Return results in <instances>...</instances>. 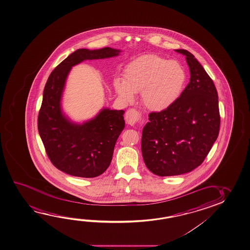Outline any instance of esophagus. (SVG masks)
<instances>
[{
  "label": "esophagus",
  "mask_w": 250,
  "mask_h": 250,
  "mask_svg": "<svg viewBox=\"0 0 250 250\" xmlns=\"http://www.w3.org/2000/svg\"><path fill=\"white\" fill-rule=\"evenodd\" d=\"M139 118V113L135 109H130L126 112L125 114V120L126 123L130 125H134L135 124L138 122Z\"/></svg>",
  "instance_id": "34e87169"
}]
</instances>
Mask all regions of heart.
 <instances>
[{"label": "heart", "mask_w": 250, "mask_h": 250, "mask_svg": "<svg viewBox=\"0 0 250 250\" xmlns=\"http://www.w3.org/2000/svg\"><path fill=\"white\" fill-rule=\"evenodd\" d=\"M187 73L175 60L157 55H144L127 64L124 80L116 78L113 87L126 103L141 92L143 104L150 111L161 112L176 102L183 90Z\"/></svg>", "instance_id": "1"}]
</instances>
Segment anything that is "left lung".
<instances>
[{
    "instance_id": "1",
    "label": "left lung",
    "mask_w": 250,
    "mask_h": 250,
    "mask_svg": "<svg viewBox=\"0 0 250 250\" xmlns=\"http://www.w3.org/2000/svg\"><path fill=\"white\" fill-rule=\"evenodd\" d=\"M184 55L190 82L168 108L148 114L142 133L143 158L148 170L159 176H174L195 169L217 140L220 115L213 81L195 57Z\"/></svg>"
}]
</instances>
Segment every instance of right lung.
<instances>
[{"mask_svg": "<svg viewBox=\"0 0 250 250\" xmlns=\"http://www.w3.org/2000/svg\"><path fill=\"white\" fill-rule=\"evenodd\" d=\"M111 47L78 49L51 73L43 89L38 129L48 157L59 170L76 177L103 174L112 162L117 139L125 128L124 110L104 107L91 120L76 123L62 108L66 81L73 66L85 60L120 55Z\"/></svg>", "mask_w": 250, "mask_h": 250, "instance_id": "right-lung-1", "label": "right lung"}]
</instances>
